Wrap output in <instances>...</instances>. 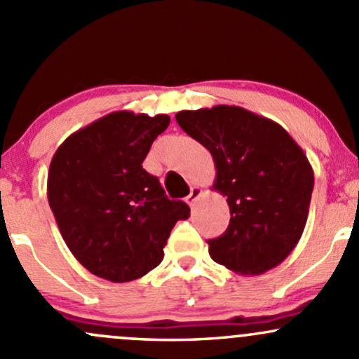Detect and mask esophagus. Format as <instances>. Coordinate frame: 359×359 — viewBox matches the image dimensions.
<instances>
[{
	"mask_svg": "<svg viewBox=\"0 0 359 359\" xmlns=\"http://www.w3.org/2000/svg\"><path fill=\"white\" fill-rule=\"evenodd\" d=\"M201 194H203V189H201L199 186H192V187H191V194H189L187 198H186L189 206H192V204H194L196 201L199 199Z\"/></svg>",
	"mask_w": 359,
	"mask_h": 359,
	"instance_id": "obj_1",
	"label": "esophagus"
}]
</instances>
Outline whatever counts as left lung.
Segmentation results:
<instances>
[{
    "instance_id": "left-lung-1",
    "label": "left lung",
    "mask_w": 359,
    "mask_h": 359,
    "mask_svg": "<svg viewBox=\"0 0 359 359\" xmlns=\"http://www.w3.org/2000/svg\"><path fill=\"white\" fill-rule=\"evenodd\" d=\"M175 119L211 153L212 189L230 206L226 231L208 240L212 261L250 276L281 264L302 238L312 199L303 149L278 122L237 105L182 110Z\"/></svg>"
}]
</instances>
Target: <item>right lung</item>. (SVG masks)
<instances>
[{
    "label": "right lung",
    "mask_w": 359,
    "mask_h": 359,
    "mask_svg": "<svg viewBox=\"0 0 359 359\" xmlns=\"http://www.w3.org/2000/svg\"><path fill=\"white\" fill-rule=\"evenodd\" d=\"M168 124L165 114L110 112L66 137L50 160L47 199L59 231L98 278L128 283L155 269L173 224L191 216L143 168Z\"/></svg>",
    "instance_id": "add662e5"
}]
</instances>
